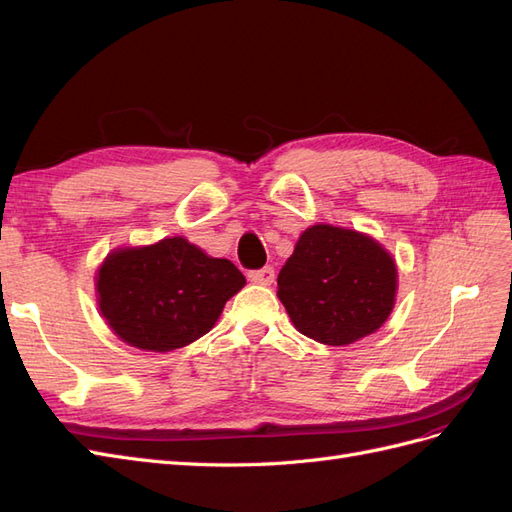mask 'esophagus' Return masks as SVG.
Here are the masks:
<instances>
[{
    "instance_id": "34e87169",
    "label": "esophagus",
    "mask_w": 512,
    "mask_h": 512,
    "mask_svg": "<svg viewBox=\"0 0 512 512\" xmlns=\"http://www.w3.org/2000/svg\"><path fill=\"white\" fill-rule=\"evenodd\" d=\"M247 280H250L252 284L269 286V284H273V280H275V271H273V267H262V269H256V271L247 273Z\"/></svg>"
}]
</instances>
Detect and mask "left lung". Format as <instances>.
Segmentation results:
<instances>
[{"label": "left lung", "instance_id": "left-lung-1", "mask_svg": "<svg viewBox=\"0 0 512 512\" xmlns=\"http://www.w3.org/2000/svg\"><path fill=\"white\" fill-rule=\"evenodd\" d=\"M397 267L363 232L316 224L277 275V297L303 335L348 346L378 331L395 305Z\"/></svg>", "mask_w": 512, "mask_h": 512}]
</instances>
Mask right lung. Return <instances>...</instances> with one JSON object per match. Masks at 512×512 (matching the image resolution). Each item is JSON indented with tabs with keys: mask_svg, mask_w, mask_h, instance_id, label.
<instances>
[{
	"mask_svg": "<svg viewBox=\"0 0 512 512\" xmlns=\"http://www.w3.org/2000/svg\"><path fill=\"white\" fill-rule=\"evenodd\" d=\"M245 286L226 258H211L183 237L106 256L96 277L98 305L123 342L170 352L203 337L226 301Z\"/></svg>",
	"mask_w": 512,
	"mask_h": 512,
	"instance_id": "right-lung-1",
	"label": "right lung"
}]
</instances>
